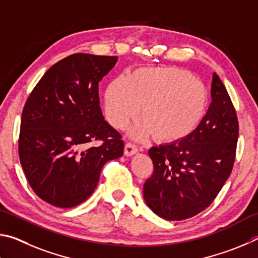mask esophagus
Returning <instances> with one entry per match:
<instances>
[{"label":"esophagus","mask_w":258,"mask_h":258,"mask_svg":"<svg viewBox=\"0 0 258 258\" xmlns=\"http://www.w3.org/2000/svg\"><path fill=\"white\" fill-rule=\"evenodd\" d=\"M138 152V147L137 145H135L134 143H126L124 146V154L126 156H133L134 154H136Z\"/></svg>","instance_id":"1"}]
</instances>
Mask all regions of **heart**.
Masks as SVG:
<instances>
[{
    "label": "heart",
    "instance_id": "heart-1",
    "mask_svg": "<svg viewBox=\"0 0 258 258\" xmlns=\"http://www.w3.org/2000/svg\"><path fill=\"white\" fill-rule=\"evenodd\" d=\"M144 123L139 134H153L156 141L175 143L197 129L209 105L206 86L190 72L175 67H152L119 76L104 95L108 123L122 129L136 116Z\"/></svg>",
    "mask_w": 258,
    "mask_h": 258
}]
</instances>
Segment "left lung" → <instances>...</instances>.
<instances>
[{
    "label": "left lung",
    "instance_id": "1",
    "mask_svg": "<svg viewBox=\"0 0 258 258\" xmlns=\"http://www.w3.org/2000/svg\"><path fill=\"white\" fill-rule=\"evenodd\" d=\"M211 97L209 110L195 132L148 151L154 172L144 184V200L162 219L181 221L201 213L231 173L239 124L231 98L215 72Z\"/></svg>",
    "mask_w": 258,
    "mask_h": 258
}]
</instances>
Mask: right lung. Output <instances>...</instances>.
<instances>
[{"label": "right lung", "instance_id": "add662e5", "mask_svg": "<svg viewBox=\"0 0 258 258\" xmlns=\"http://www.w3.org/2000/svg\"><path fill=\"white\" fill-rule=\"evenodd\" d=\"M116 61L72 54L49 68L27 98L20 163L36 195L48 204H81L94 192L103 165L123 154L121 135L104 120L98 97V83ZM98 140L99 146L87 147Z\"/></svg>", "mask_w": 258, "mask_h": 258}]
</instances>
